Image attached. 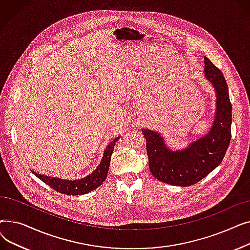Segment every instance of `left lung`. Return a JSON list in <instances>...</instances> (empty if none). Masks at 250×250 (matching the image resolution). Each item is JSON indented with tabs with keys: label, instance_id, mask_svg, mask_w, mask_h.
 I'll return each instance as SVG.
<instances>
[{
	"label": "left lung",
	"instance_id": "1",
	"mask_svg": "<svg viewBox=\"0 0 250 250\" xmlns=\"http://www.w3.org/2000/svg\"><path fill=\"white\" fill-rule=\"evenodd\" d=\"M205 74L217 94V111L214 125L202 139L187 149L169 150L163 138L153 130L143 128L151 173L162 182L177 187L195 185L219 166L231 140L232 105L228 85L222 72L205 57Z\"/></svg>",
	"mask_w": 250,
	"mask_h": 250
}]
</instances>
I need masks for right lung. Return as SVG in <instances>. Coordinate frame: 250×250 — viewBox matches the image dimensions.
<instances>
[{
	"label": "right lung",
	"mask_w": 250,
	"mask_h": 250,
	"mask_svg": "<svg viewBox=\"0 0 250 250\" xmlns=\"http://www.w3.org/2000/svg\"><path fill=\"white\" fill-rule=\"evenodd\" d=\"M120 139V136L115 138L109 145L106 147L104 151V156L101 160V163L96 168L95 171L92 172L90 175L86 176L80 180H65L60 179L55 177H48L42 174H36L33 172L39 179L42 180L47 186L51 188H54L58 192L64 193L68 195H80L90 192L92 190L96 189L98 187L102 185V182L105 180L107 176V172L110 165V158L111 154L113 152L115 142Z\"/></svg>",
	"instance_id": "add662e5"
}]
</instances>
